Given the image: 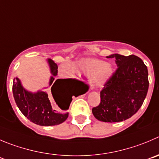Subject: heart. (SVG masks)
<instances>
[{
    "label": "heart",
    "mask_w": 159,
    "mask_h": 159,
    "mask_svg": "<svg viewBox=\"0 0 159 159\" xmlns=\"http://www.w3.org/2000/svg\"><path fill=\"white\" fill-rule=\"evenodd\" d=\"M63 69L67 70L64 66ZM72 69L79 75L89 77L90 83L94 87H103L112 77V66L105 61L94 58H83L72 63Z\"/></svg>",
    "instance_id": "heart-1"
}]
</instances>
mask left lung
<instances>
[{"instance_id": "8db88e82", "label": "left lung", "mask_w": 159, "mask_h": 159, "mask_svg": "<svg viewBox=\"0 0 159 159\" xmlns=\"http://www.w3.org/2000/svg\"><path fill=\"white\" fill-rule=\"evenodd\" d=\"M118 66L100 93L101 103L92 108L93 116L105 122H118L134 116L148 90V68L139 57L111 54Z\"/></svg>"}]
</instances>
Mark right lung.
Wrapping results in <instances>:
<instances>
[{
    "label": "right lung",
    "instance_id": "right-lung-1",
    "mask_svg": "<svg viewBox=\"0 0 159 159\" xmlns=\"http://www.w3.org/2000/svg\"><path fill=\"white\" fill-rule=\"evenodd\" d=\"M51 75L49 90L31 92L25 89L21 80L16 77L13 81L12 92L15 101L21 112L33 123L43 126H56L67 119L72 96H79L86 92L84 83L73 79H58V66L51 58L47 59ZM46 87H44V89ZM48 88V87H47ZM53 96L56 105L51 104Z\"/></svg>",
    "mask_w": 159,
    "mask_h": 159
}]
</instances>
